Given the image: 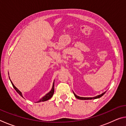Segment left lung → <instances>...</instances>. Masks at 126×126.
Listing matches in <instances>:
<instances>
[{
  "instance_id": "left-lung-1",
  "label": "left lung",
  "mask_w": 126,
  "mask_h": 126,
  "mask_svg": "<svg viewBox=\"0 0 126 126\" xmlns=\"http://www.w3.org/2000/svg\"><path fill=\"white\" fill-rule=\"evenodd\" d=\"M105 93H106V92H104V93H103L102 94H101L98 95H97V96L94 97H82L78 96L77 95H76V94L73 92L74 96H75V97L77 98H78V99H81V100H88V99L89 100V99H97V98H99L101 97L102 96V95H103L104 94H105Z\"/></svg>"
}]
</instances>
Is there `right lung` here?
I'll use <instances>...</instances> for the list:
<instances>
[{"mask_svg":"<svg viewBox=\"0 0 126 126\" xmlns=\"http://www.w3.org/2000/svg\"><path fill=\"white\" fill-rule=\"evenodd\" d=\"M9 79H10V82H11V83H12V86H13V88L16 89V92L18 93L19 94L21 97H23V98H24L23 97V94H22V93L19 90V89L16 88V87L14 86V84L13 83V82H12V80H10V78H9ZM54 82H53V86H52V89H51V90L48 93H47L46 94L44 95V96H43V97L42 98H40L39 101H37V102H36V103H38V102H44V101H48V100H49V99H50L52 97V96H53V94H54Z\"/></svg>","mask_w":126,"mask_h":126,"instance_id":"obj_1","label":"right lung"}]
</instances>
